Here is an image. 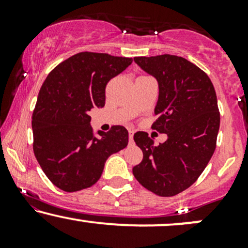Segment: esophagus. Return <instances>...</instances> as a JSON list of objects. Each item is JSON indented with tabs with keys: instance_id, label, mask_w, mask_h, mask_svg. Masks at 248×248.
<instances>
[{
	"instance_id": "1",
	"label": "esophagus",
	"mask_w": 248,
	"mask_h": 248,
	"mask_svg": "<svg viewBox=\"0 0 248 248\" xmlns=\"http://www.w3.org/2000/svg\"><path fill=\"white\" fill-rule=\"evenodd\" d=\"M134 138V130H129V142H133Z\"/></svg>"
}]
</instances>
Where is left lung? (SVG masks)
<instances>
[{
    "mask_svg": "<svg viewBox=\"0 0 248 248\" xmlns=\"http://www.w3.org/2000/svg\"><path fill=\"white\" fill-rule=\"evenodd\" d=\"M158 84L154 129L167 134L158 146L147 133L134 134L143 160L133 168L142 186L170 197L192 186L211 160L220 124L217 95L205 72L183 57H135Z\"/></svg>",
    "mask_w": 248,
    "mask_h": 248,
    "instance_id": "1",
    "label": "left lung"
}]
</instances>
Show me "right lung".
Instances as JSON below:
<instances>
[{
    "instance_id": "obj_1",
    "label": "right lung",
    "mask_w": 248,
    "mask_h": 248,
    "mask_svg": "<svg viewBox=\"0 0 248 248\" xmlns=\"http://www.w3.org/2000/svg\"><path fill=\"white\" fill-rule=\"evenodd\" d=\"M132 58L80 52L50 72L32 114L33 153L57 187L75 192L100 178L112 154L128 144V130L113 126L93 135L92 108L105 106L107 82L132 64Z\"/></svg>"
}]
</instances>
